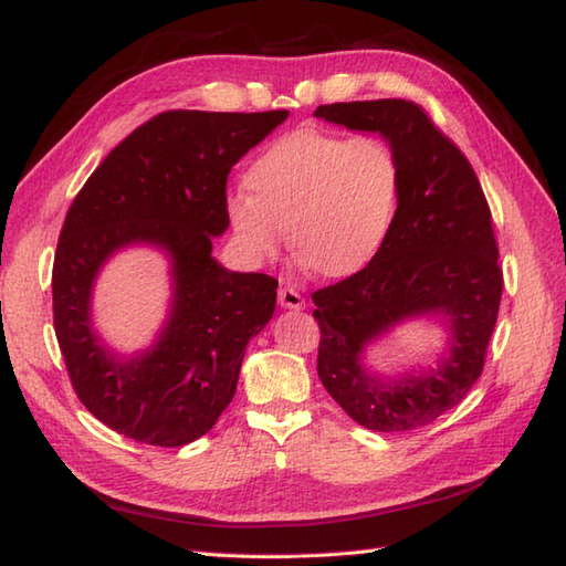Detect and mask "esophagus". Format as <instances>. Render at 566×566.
Returning <instances> with one entry per match:
<instances>
[{"label": "esophagus", "mask_w": 566, "mask_h": 566, "mask_svg": "<svg viewBox=\"0 0 566 566\" xmlns=\"http://www.w3.org/2000/svg\"><path fill=\"white\" fill-rule=\"evenodd\" d=\"M276 298H280V306L292 308V311H302L306 306L302 292L294 290V286H280V292H276Z\"/></svg>", "instance_id": "34e87169"}]
</instances>
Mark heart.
Masks as SVG:
<instances>
[{
    "instance_id": "1",
    "label": "heart",
    "mask_w": 566,
    "mask_h": 566,
    "mask_svg": "<svg viewBox=\"0 0 566 566\" xmlns=\"http://www.w3.org/2000/svg\"><path fill=\"white\" fill-rule=\"evenodd\" d=\"M250 191L226 199V221L250 260H270L290 228L292 248L321 276H347L377 255L401 189L387 140L296 128L245 172Z\"/></svg>"
}]
</instances>
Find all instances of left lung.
I'll return each mask as SVG.
<instances>
[{
	"mask_svg": "<svg viewBox=\"0 0 566 566\" xmlns=\"http://www.w3.org/2000/svg\"><path fill=\"white\" fill-rule=\"evenodd\" d=\"M314 116L379 134L401 167L387 238L365 270L314 292L318 377L355 423L379 432L428 426L460 403L484 369L503 274L491 211L472 165L406 99L340 102ZM442 322L449 345L436 368L387 378L366 350L408 319Z\"/></svg>",
	"mask_w": 566,
	"mask_h": 566,
	"instance_id": "8db88e82",
	"label": "left lung"
}]
</instances>
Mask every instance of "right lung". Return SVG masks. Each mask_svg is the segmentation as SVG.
Returning <instances> with one entry per match:
<instances>
[{"label": "right lung", "instance_id": "right-lung-1", "mask_svg": "<svg viewBox=\"0 0 566 566\" xmlns=\"http://www.w3.org/2000/svg\"><path fill=\"white\" fill-rule=\"evenodd\" d=\"M290 112H165L106 155L72 201L53 264V323L84 408L122 436L179 448L231 403L250 338L268 326L276 280L211 255L226 233L231 167ZM160 249L171 306L156 340L114 354L93 328L91 296L116 251Z\"/></svg>", "mask_w": 566, "mask_h": 566}]
</instances>
